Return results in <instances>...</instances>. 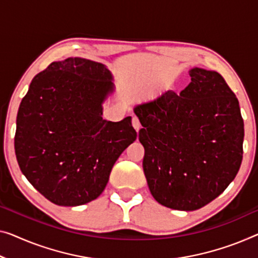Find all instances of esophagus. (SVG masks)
I'll list each match as a JSON object with an SVG mask.
<instances>
[{
    "mask_svg": "<svg viewBox=\"0 0 258 258\" xmlns=\"http://www.w3.org/2000/svg\"><path fill=\"white\" fill-rule=\"evenodd\" d=\"M132 125H133L134 130H136L137 132H139V130L141 127V124H140L139 119H138L136 116H133V118H132Z\"/></svg>",
    "mask_w": 258,
    "mask_h": 258,
    "instance_id": "esophagus-1",
    "label": "esophagus"
}]
</instances>
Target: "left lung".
<instances>
[{"instance_id": "obj_1", "label": "left lung", "mask_w": 258, "mask_h": 258, "mask_svg": "<svg viewBox=\"0 0 258 258\" xmlns=\"http://www.w3.org/2000/svg\"><path fill=\"white\" fill-rule=\"evenodd\" d=\"M179 95L166 91L134 107L144 128L142 167L152 196L172 210L195 211L226 190L239 171L244 125L224 78L195 67Z\"/></svg>"}]
</instances>
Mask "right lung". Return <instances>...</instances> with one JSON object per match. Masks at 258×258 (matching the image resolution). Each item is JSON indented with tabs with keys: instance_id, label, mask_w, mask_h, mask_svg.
<instances>
[{
	"instance_id": "1",
	"label": "right lung",
	"mask_w": 258,
	"mask_h": 258,
	"mask_svg": "<svg viewBox=\"0 0 258 258\" xmlns=\"http://www.w3.org/2000/svg\"><path fill=\"white\" fill-rule=\"evenodd\" d=\"M112 81L105 64L68 57L34 76L22 99L15 134L18 166L56 205L99 197L118 157L137 139L131 117L117 122L102 117Z\"/></svg>"
}]
</instances>
